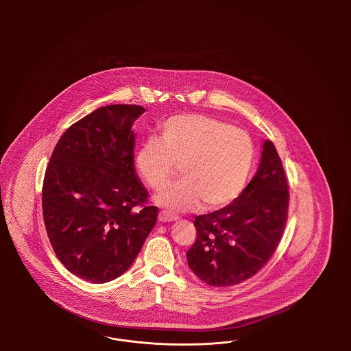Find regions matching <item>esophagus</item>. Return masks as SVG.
Listing matches in <instances>:
<instances>
[{
	"label": "esophagus",
	"instance_id": "34e87169",
	"mask_svg": "<svg viewBox=\"0 0 351 351\" xmlns=\"http://www.w3.org/2000/svg\"><path fill=\"white\" fill-rule=\"evenodd\" d=\"M158 219H160V223H170V221H176L179 219V216L167 211V210H163V211H160Z\"/></svg>",
	"mask_w": 351,
	"mask_h": 351
}]
</instances>
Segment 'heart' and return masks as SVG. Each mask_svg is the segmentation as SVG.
<instances>
[{"instance_id":"b5f03b06","label":"heart","mask_w":351,"mask_h":351,"mask_svg":"<svg viewBox=\"0 0 351 351\" xmlns=\"http://www.w3.org/2000/svg\"><path fill=\"white\" fill-rule=\"evenodd\" d=\"M254 162V143L243 130L213 118L179 114L162 123L158 141H145L136 153V169L153 191H163L180 166L181 181L157 197L173 211H189L201 202L220 208L245 186Z\"/></svg>"}]
</instances>
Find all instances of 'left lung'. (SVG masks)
Segmentation results:
<instances>
[{
    "label": "left lung",
    "instance_id": "1",
    "mask_svg": "<svg viewBox=\"0 0 351 351\" xmlns=\"http://www.w3.org/2000/svg\"><path fill=\"white\" fill-rule=\"evenodd\" d=\"M289 191L274 144L266 140L254 179L221 210L195 216L197 238L186 252L193 273L213 287L255 276L276 252L288 219Z\"/></svg>",
    "mask_w": 351,
    "mask_h": 351
}]
</instances>
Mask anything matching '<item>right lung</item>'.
Returning a JSON list of instances; mask_svg holds the SVG:
<instances>
[{
    "mask_svg": "<svg viewBox=\"0 0 351 351\" xmlns=\"http://www.w3.org/2000/svg\"><path fill=\"white\" fill-rule=\"evenodd\" d=\"M145 108L101 106L68 128L43 185V221L53 252L93 283L122 276L158 217L134 165L132 125Z\"/></svg>",
    "mask_w": 351,
    "mask_h": 351,
    "instance_id": "add662e5",
    "label": "right lung"
}]
</instances>
